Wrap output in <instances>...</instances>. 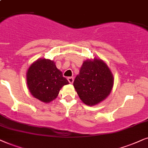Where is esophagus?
<instances>
[{"mask_svg":"<svg viewBox=\"0 0 148 148\" xmlns=\"http://www.w3.org/2000/svg\"><path fill=\"white\" fill-rule=\"evenodd\" d=\"M67 79H68V82H70V84H72L73 82H74V78H73V77H68V78H67Z\"/></svg>","mask_w":148,"mask_h":148,"instance_id":"obj_1","label":"esophagus"}]
</instances>
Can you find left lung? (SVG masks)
<instances>
[{"label": "left lung", "instance_id": "obj_1", "mask_svg": "<svg viewBox=\"0 0 148 148\" xmlns=\"http://www.w3.org/2000/svg\"><path fill=\"white\" fill-rule=\"evenodd\" d=\"M74 86L86 105L93 106L105 100L114 86V76L106 63L99 58L82 63Z\"/></svg>", "mask_w": 148, "mask_h": 148}]
</instances>
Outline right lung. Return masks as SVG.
<instances>
[{
  "instance_id": "right-lung-1",
  "label": "right lung",
  "mask_w": 148,
  "mask_h": 148,
  "mask_svg": "<svg viewBox=\"0 0 148 148\" xmlns=\"http://www.w3.org/2000/svg\"><path fill=\"white\" fill-rule=\"evenodd\" d=\"M26 81L32 95L46 103L56 99L61 88L69 84L56 63L45 58L38 59L29 66Z\"/></svg>"
}]
</instances>
